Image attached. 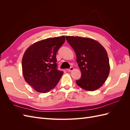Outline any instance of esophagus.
I'll return each mask as SVG.
<instances>
[{"label": "esophagus", "instance_id": "obj_1", "mask_svg": "<svg viewBox=\"0 0 130 130\" xmlns=\"http://www.w3.org/2000/svg\"><path fill=\"white\" fill-rule=\"evenodd\" d=\"M74 69V68L73 67H70L69 69H68L67 70L68 72H72Z\"/></svg>", "mask_w": 130, "mask_h": 130}]
</instances>
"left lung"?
I'll list each match as a JSON object with an SVG mask.
<instances>
[{
    "label": "left lung",
    "mask_w": 130,
    "mask_h": 130,
    "mask_svg": "<svg viewBox=\"0 0 130 130\" xmlns=\"http://www.w3.org/2000/svg\"><path fill=\"white\" fill-rule=\"evenodd\" d=\"M76 55L81 72L76 84L87 91H94L103 85L110 70L107 52L99 42L87 37L66 36Z\"/></svg>",
    "instance_id": "obj_1"
}]
</instances>
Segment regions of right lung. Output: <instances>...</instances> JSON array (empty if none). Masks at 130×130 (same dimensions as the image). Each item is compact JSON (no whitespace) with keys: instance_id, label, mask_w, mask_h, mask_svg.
Segmentation results:
<instances>
[{"instance_id":"add662e5","label":"right lung","mask_w":130,"mask_h":130,"mask_svg":"<svg viewBox=\"0 0 130 130\" xmlns=\"http://www.w3.org/2000/svg\"><path fill=\"white\" fill-rule=\"evenodd\" d=\"M65 36L49 38L31 45L23 55L24 80L36 91L45 93L54 88L63 72L57 69L56 53Z\"/></svg>"}]
</instances>
